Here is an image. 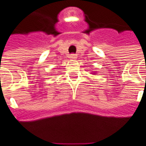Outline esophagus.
Listing matches in <instances>:
<instances>
[{"instance_id": "obj_1", "label": "esophagus", "mask_w": 146, "mask_h": 146, "mask_svg": "<svg viewBox=\"0 0 146 146\" xmlns=\"http://www.w3.org/2000/svg\"><path fill=\"white\" fill-rule=\"evenodd\" d=\"M70 58L72 59V60H74V59L76 58V56H75V54H71V55H70Z\"/></svg>"}]
</instances>
